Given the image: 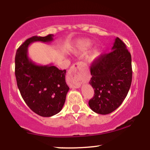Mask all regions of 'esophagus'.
<instances>
[{
	"instance_id": "1",
	"label": "esophagus",
	"mask_w": 150,
	"mask_h": 150,
	"mask_svg": "<svg viewBox=\"0 0 150 150\" xmlns=\"http://www.w3.org/2000/svg\"><path fill=\"white\" fill-rule=\"evenodd\" d=\"M83 64L82 62H77L70 68L67 80L68 84L72 88H77L81 84V79L79 73L82 70Z\"/></svg>"
}]
</instances>
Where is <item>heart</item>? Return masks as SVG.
<instances>
[{
	"mask_svg": "<svg viewBox=\"0 0 150 150\" xmlns=\"http://www.w3.org/2000/svg\"><path fill=\"white\" fill-rule=\"evenodd\" d=\"M93 46V42L89 39H80L77 40L75 45L73 53L78 55H84L88 53ZM100 55V51L98 49L94 50L90 56V60L91 62L95 61Z\"/></svg>",
	"mask_w": 150,
	"mask_h": 150,
	"instance_id": "obj_1",
	"label": "heart"
}]
</instances>
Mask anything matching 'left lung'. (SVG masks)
<instances>
[{
	"label": "left lung",
	"instance_id": "8db88e82",
	"mask_svg": "<svg viewBox=\"0 0 150 150\" xmlns=\"http://www.w3.org/2000/svg\"><path fill=\"white\" fill-rule=\"evenodd\" d=\"M91 74L95 94L90 108L101 115L112 112L126 97L132 78L131 55L121 39L116 38L111 51L93 62Z\"/></svg>",
	"mask_w": 150,
	"mask_h": 150
}]
</instances>
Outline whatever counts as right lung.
Here are the masks:
<instances>
[{
	"label": "right lung",
	"mask_w": 150,
	"mask_h": 150,
	"mask_svg": "<svg viewBox=\"0 0 150 150\" xmlns=\"http://www.w3.org/2000/svg\"><path fill=\"white\" fill-rule=\"evenodd\" d=\"M53 34L27 39L16 51L15 75L22 97L32 111L41 117H49L62 109L69 90L65 80L66 70L50 64L38 65L28 56V47L34 42L49 43Z\"/></svg>",
	"instance_id": "1"
}]
</instances>
